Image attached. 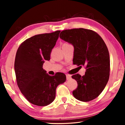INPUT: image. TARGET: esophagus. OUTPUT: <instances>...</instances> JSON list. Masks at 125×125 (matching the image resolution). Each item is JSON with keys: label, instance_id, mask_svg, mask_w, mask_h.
<instances>
[{"label": "esophagus", "instance_id": "esophagus-1", "mask_svg": "<svg viewBox=\"0 0 125 125\" xmlns=\"http://www.w3.org/2000/svg\"><path fill=\"white\" fill-rule=\"evenodd\" d=\"M66 78H67V80H69L71 78V75L67 74H66Z\"/></svg>", "mask_w": 125, "mask_h": 125}]
</instances>
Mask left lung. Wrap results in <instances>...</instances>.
Listing matches in <instances>:
<instances>
[{
    "mask_svg": "<svg viewBox=\"0 0 125 125\" xmlns=\"http://www.w3.org/2000/svg\"><path fill=\"white\" fill-rule=\"evenodd\" d=\"M60 37L74 46L73 64L85 66V75L72 76L78 83L73 96L84 102L94 100L109 79L110 56L106 45L96 32L83 28L65 30Z\"/></svg>",
    "mask_w": 125,
    "mask_h": 125,
    "instance_id": "obj_1",
    "label": "left lung"
}]
</instances>
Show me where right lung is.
I'll return each instance as SVG.
<instances>
[{"mask_svg": "<svg viewBox=\"0 0 125 125\" xmlns=\"http://www.w3.org/2000/svg\"><path fill=\"white\" fill-rule=\"evenodd\" d=\"M61 31L35 35L24 41L16 52L14 63L17 84L27 100L33 105L44 106L56 97L58 85L66 80V76L58 72L53 76L43 69Z\"/></svg>", "mask_w": 125, "mask_h": 125, "instance_id": "right-lung-1", "label": "right lung"}]
</instances>
